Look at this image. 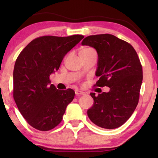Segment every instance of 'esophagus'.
Masks as SVG:
<instances>
[{
	"mask_svg": "<svg viewBox=\"0 0 158 158\" xmlns=\"http://www.w3.org/2000/svg\"><path fill=\"white\" fill-rule=\"evenodd\" d=\"M75 95H77V96H78V95H84V94H85V93H84L83 91H81V90H75Z\"/></svg>",
	"mask_w": 158,
	"mask_h": 158,
	"instance_id": "34e87169",
	"label": "esophagus"
}]
</instances>
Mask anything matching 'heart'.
Instances as JSON below:
<instances>
[{
	"label": "heart",
	"mask_w": 158,
	"mask_h": 158,
	"mask_svg": "<svg viewBox=\"0 0 158 158\" xmlns=\"http://www.w3.org/2000/svg\"><path fill=\"white\" fill-rule=\"evenodd\" d=\"M91 52H95V50L92 48V47H82V48L81 49V50H80L79 55L81 57H82V56L87 55H88V54H90Z\"/></svg>",
	"instance_id": "heart-1"
}]
</instances>
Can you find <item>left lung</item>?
Listing matches in <instances>:
<instances>
[{
	"label": "left lung",
	"mask_w": 158,
	"mask_h": 158,
	"mask_svg": "<svg viewBox=\"0 0 158 158\" xmlns=\"http://www.w3.org/2000/svg\"><path fill=\"white\" fill-rule=\"evenodd\" d=\"M96 49L99 80L96 87L110 88L94 98L88 110L90 121L104 129H116L130 118L139 102L142 67L135 49L128 42L109 34L88 36L81 42Z\"/></svg>",
	"instance_id": "8db88e82"
}]
</instances>
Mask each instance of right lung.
I'll use <instances>...</instances> for the list:
<instances>
[{"label":"right lung","mask_w":158,"mask_h":158,"mask_svg":"<svg viewBox=\"0 0 158 158\" xmlns=\"http://www.w3.org/2000/svg\"><path fill=\"white\" fill-rule=\"evenodd\" d=\"M83 35L65 37L43 36L32 40L19 54L14 69L13 96L28 124L40 131H49L62 122L75 91L58 90L49 75L59 69L64 55Z\"/></svg>","instance_id":"obj_1"}]
</instances>
